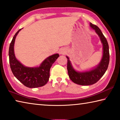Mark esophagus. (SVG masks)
I'll return each mask as SVG.
<instances>
[{
    "mask_svg": "<svg viewBox=\"0 0 120 120\" xmlns=\"http://www.w3.org/2000/svg\"><path fill=\"white\" fill-rule=\"evenodd\" d=\"M66 50L64 49H61L60 51V53L61 54H65L66 53Z\"/></svg>",
    "mask_w": 120,
    "mask_h": 120,
    "instance_id": "obj_1",
    "label": "esophagus"
}]
</instances>
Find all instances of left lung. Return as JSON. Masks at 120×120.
<instances>
[{
    "mask_svg": "<svg viewBox=\"0 0 120 120\" xmlns=\"http://www.w3.org/2000/svg\"><path fill=\"white\" fill-rule=\"evenodd\" d=\"M90 26L98 34L101 43L103 44V56L98 66L96 68L88 71H76L73 68L69 58L67 56H66L68 59L67 70L70 79L75 84L83 86L93 85L98 82L106 72L109 61V46L107 40L98 26L91 23H90Z\"/></svg>",
    "mask_w": 120,
    "mask_h": 120,
    "instance_id": "1",
    "label": "left lung"
}]
</instances>
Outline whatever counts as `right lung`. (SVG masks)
<instances>
[{
    "label": "right lung",
    "instance_id": "obj_1",
    "mask_svg": "<svg viewBox=\"0 0 120 120\" xmlns=\"http://www.w3.org/2000/svg\"><path fill=\"white\" fill-rule=\"evenodd\" d=\"M21 30H19L14 36L9 48V64L11 71L20 82L28 88L43 86L49 79L50 68L59 55L55 54L49 56L38 67L24 66L16 58L14 49L16 37Z\"/></svg>",
    "mask_w": 120,
    "mask_h": 120
}]
</instances>
